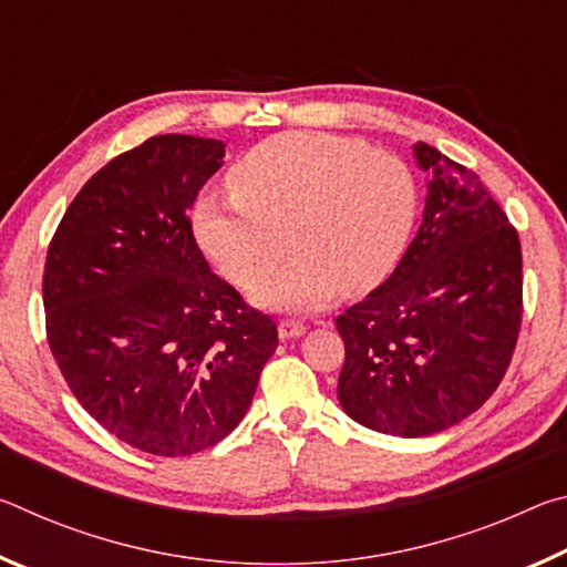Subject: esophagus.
<instances>
[{"mask_svg": "<svg viewBox=\"0 0 567 567\" xmlns=\"http://www.w3.org/2000/svg\"><path fill=\"white\" fill-rule=\"evenodd\" d=\"M277 332H280V340H295V338H302V334L307 332V328H305L302 322L282 320L280 328H277Z\"/></svg>", "mask_w": 567, "mask_h": 567, "instance_id": "34e87169", "label": "esophagus"}]
</instances>
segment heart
Here are the masks:
<instances>
[{"mask_svg":"<svg viewBox=\"0 0 567 567\" xmlns=\"http://www.w3.org/2000/svg\"><path fill=\"white\" fill-rule=\"evenodd\" d=\"M233 195L197 199L195 235L235 285L275 270L285 235L295 257L252 300L272 310H318L340 290L362 295L392 272L417 213L410 167L360 140L282 132L229 172Z\"/></svg>","mask_w":567,"mask_h":567,"instance_id":"1","label":"heart"}]
</instances>
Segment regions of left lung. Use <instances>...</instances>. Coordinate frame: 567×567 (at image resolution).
<instances>
[{"label": "left lung", "instance_id": "1", "mask_svg": "<svg viewBox=\"0 0 567 567\" xmlns=\"http://www.w3.org/2000/svg\"><path fill=\"white\" fill-rule=\"evenodd\" d=\"M427 175L422 225L385 282L338 318V400L375 433L457 425L501 385L523 318L520 239L477 175L412 147Z\"/></svg>", "mask_w": 567, "mask_h": 567}]
</instances>
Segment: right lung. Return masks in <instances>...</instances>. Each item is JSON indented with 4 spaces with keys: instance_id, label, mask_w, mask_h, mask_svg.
I'll list each match as a JSON object with an SVG mask.
<instances>
[{
    "instance_id": "obj_1",
    "label": "right lung",
    "mask_w": 567,
    "mask_h": 567,
    "mask_svg": "<svg viewBox=\"0 0 567 567\" xmlns=\"http://www.w3.org/2000/svg\"><path fill=\"white\" fill-rule=\"evenodd\" d=\"M225 142L159 134L72 199L44 265L47 340L80 405L162 457L213 447L245 417L275 322L209 270L187 213Z\"/></svg>"
}]
</instances>
